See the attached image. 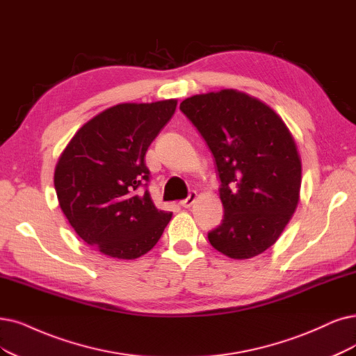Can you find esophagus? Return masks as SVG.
Wrapping results in <instances>:
<instances>
[{"label": "esophagus", "mask_w": 356, "mask_h": 356, "mask_svg": "<svg viewBox=\"0 0 356 356\" xmlns=\"http://www.w3.org/2000/svg\"><path fill=\"white\" fill-rule=\"evenodd\" d=\"M196 196H198V195H196V192H191L186 200L180 201V205H181L183 208H191V207L193 205V202L196 201Z\"/></svg>", "instance_id": "obj_1"}]
</instances>
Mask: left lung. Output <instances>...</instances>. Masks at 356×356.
Wrapping results in <instances>:
<instances>
[{
  "label": "left lung",
  "instance_id": "1",
  "mask_svg": "<svg viewBox=\"0 0 356 356\" xmlns=\"http://www.w3.org/2000/svg\"><path fill=\"white\" fill-rule=\"evenodd\" d=\"M180 110L211 149L221 181L225 217L209 243L233 259L262 254L299 202L302 164L292 134L267 104L234 89L193 95Z\"/></svg>",
  "mask_w": 356,
  "mask_h": 356
}]
</instances>
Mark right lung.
Wrapping results in <instances>:
<instances>
[{"mask_svg":"<svg viewBox=\"0 0 356 356\" xmlns=\"http://www.w3.org/2000/svg\"><path fill=\"white\" fill-rule=\"evenodd\" d=\"M177 99L118 104L76 131L58 158L54 186L79 238L104 255L135 259L160 241L171 213L148 189L145 154L176 111Z\"/></svg>","mask_w":356,"mask_h":356,"instance_id":"obj_1","label":"right lung"}]
</instances>
